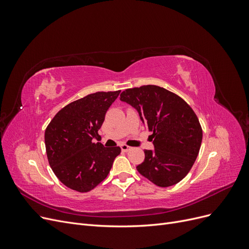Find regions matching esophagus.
<instances>
[{
    "label": "esophagus",
    "mask_w": 249,
    "mask_h": 249,
    "mask_svg": "<svg viewBox=\"0 0 249 249\" xmlns=\"http://www.w3.org/2000/svg\"><path fill=\"white\" fill-rule=\"evenodd\" d=\"M120 147H122V150H123V152H129V150H131V149H132V147H131V146L126 145V144H122V145H120Z\"/></svg>",
    "instance_id": "34e87169"
}]
</instances>
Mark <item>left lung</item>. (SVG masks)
Listing matches in <instances>:
<instances>
[{"label":"left lung","mask_w":249,"mask_h":249,"mask_svg":"<svg viewBox=\"0 0 249 249\" xmlns=\"http://www.w3.org/2000/svg\"><path fill=\"white\" fill-rule=\"evenodd\" d=\"M120 101L137 110L155 149H145L137 166L141 176L159 187L178 184L190 171L202 140L199 120L182 97L156 85L125 89Z\"/></svg>","instance_id":"8db88e82"}]
</instances>
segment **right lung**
<instances>
[{
  "label": "right lung",
  "mask_w": 249,
  "mask_h": 249,
  "mask_svg": "<svg viewBox=\"0 0 249 249\" xmlns=\"http://www.w3.org/2000/svg\"><path fill=\"white\" fill-rule=\"evenodd\" d=\"M118 91L95 92L60 110L44 133L47 156L60 182L72 190L88 192L109 175L120 147L93 143Z\"/></svg>",
  "instance_id": "add662e5"
}]
</instances>
